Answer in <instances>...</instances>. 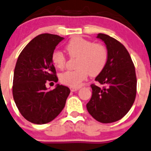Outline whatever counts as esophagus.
<instances>
[{
    "mask_svg": "<svg viewBox=\"0 0 151 151\" xmlns=\"http://www.w3.org/2000/svg\"><path fill=\"white\" fill-rule=\"evenodd\" d=\"M70 89V90H71V92H75V91H77L78 90H79L80 87H71Z\"/></svg>",
    "mask_w": 151,
    "mask_h": 151,
    "instance_id": "1",
    "label": "esophagus"
}]
</instances>
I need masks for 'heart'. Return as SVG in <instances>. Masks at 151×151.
<instances>
[{
	"mask_svg": "<svg viewBox=\"0 0 151 151\" xmlns=\"http://www.w3.org/2000/svg\"><path fill=\"white\" fill-rule=\"evenodd\" d=\"M65 50L70 57L78 58L76 70L64 72L59 76L61 82L70 87H79L88 74L91 76H98L105 68L108 60V51L105 46L94 44L81 37L70 39L66 44ZM52 62L57 69L63 70L66 64L64 53L58 50L54 52Z\"/></svg>",
	"mask_w": 151,
	"mask_h": 151,
	"instance_id": "obj_1",
	"label": "heart"
}]
</instances>
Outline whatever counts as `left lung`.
Here are the masks:
<instances>
[{
	"instance_id": "left-lung-1",
	"label": "left lung",
	"mask_w": 151,
	"mask_h": 151,
	"mask_svg": "<svg viewBox=\"0 0 151 151\" xmlns=\"http://www.w3.org/2000/svg\"><path fill=\"white\" fill-rule=\"evenodd\" d=\"M97 38L105 44L108 60L105 68L95 80L103 88L92 84V97L87 111L101 123H111L124 117L131 108L136 94L134 64L123 44L115 38L99 33Z\"/></svg>"
}]
</instances>
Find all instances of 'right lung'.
<instances>
[{
  "label": "right lung",
  "instance_id": "right-lung-1",
  "mask_svg": "<svg viewBox=\"0 0 151 151\" xmlns=\"http://www.w3.org/2000/svg\"><path fill=\"white\" fill-rule=\"evenodd\" d=\"M64 38L44 33L32 40L17 60L12 94L18 110L27 121L44 124L52 121L62 111L70 93L65 86L57 84L48 90L46 84L58 81L52 55Z\"/></svg>",
  "mask_w": 151,
  "mask_h": 151
}]
</instances>
